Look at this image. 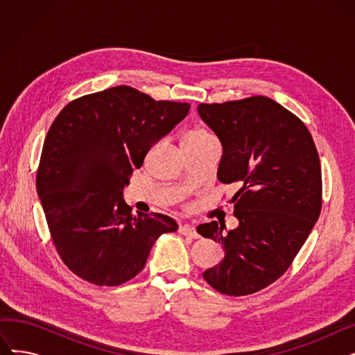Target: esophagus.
Listing matches in <instances>:
<instances>
[{"instance_id":"1","label":"esophagus","mask_w":355,"mask_h":355,"mask_svg":"<svg viewBox=\"0 0 355 355\" xmlns=\"http://www.w3.org/2000/svg\"><path fill=\"white\" fill-rule=\"evenodd\" d=\"M180 233L184 234V236H190V237H193V239H198V237H200L198 233H197V230H196V227L191 226V225L180 226Z\"/></svg>"}]
</instances>
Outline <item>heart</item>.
<instances>
[{
  "mask_svg": "<svg viewBox=\"0 0 355 355\" xmlns=\"http://www.w3.org/2000/svg\"><path fill=\"white\" fill-rule=\"evenodd\" d=\"M210 138H211V135L209 132H206V130L196 128V129L189 130V132L184 135L182 145H197V144H201Z\"/></svg>",
  "mask_w": 355,
  "mask_h": 355,
  "instance_id": "1",
  "label": "heart"
}]
</instances>
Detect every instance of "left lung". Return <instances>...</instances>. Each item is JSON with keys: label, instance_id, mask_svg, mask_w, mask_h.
<instances>
[{"label": "left lung", "instance_id": "8db88e82", "mask_svg": "<svg viewBox=\"0 0 355 355\" xmlns=\"http://www.w3.org/2000/svg\"><path fill=\"white\" fill-rule=\"evenodd\" d=\"M197 109L223 145L218 181L240 185L230 200L236 229L223 233L225 223L217 221L197 227L225 250L202 277L223 295H250L289 269L320 217V155L305 123L270 98L200 103Z\"/></svg>", "mask_w": 355, "mask_h": 355}]
</instances>
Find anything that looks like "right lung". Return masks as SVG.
Returning a JSON list of instances; mask_svg holds the SVG:
<instances>
[{
  "label": "right lung",
  "mask_w": 355,
  "mask_h": 355,
  "mask_svg": "<svg viewBox=\"0 0 355 355\" xmlns=\"http://www.w3.org/2000/svg\"><path fill=\"white\" fill-rule=\"evenodd\" d=\"M189 110L115 86L71 101L54 119L35 184L54 248L74 275L119 286L144 269L161 234L178 229L165 214H132L122 190Z\"/></svg>",
  "instance_id": "obj_1"
}]
</instances>
